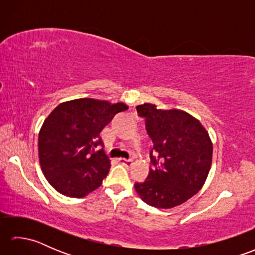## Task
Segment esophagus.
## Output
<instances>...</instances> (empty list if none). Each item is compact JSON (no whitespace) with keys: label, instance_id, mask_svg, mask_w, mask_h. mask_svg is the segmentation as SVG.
<instances>
[{"label":"esophagus","instance_id":"esophagus-1","mask_svg":"<svg viewBox=\"0 0 255 255\" xmlns=\"http://www.w3.org/2000/svg\"><path fill=\"white\" fill-rule=\"evenodd\" d=\"M119 162H121V164L128 166V165H130V163L132 162V160H130V159H125V158H121V159H119Z\"/></svg>","mask_w":255,"mask_h":255}]
</instances>
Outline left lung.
<instances>
[{"label": "left lung", "mask_w": 255, "mask_h": 255, "mask_svg": "<svg viewBox=\"0 0 255 255\" xmlns=\"http://www.w3.org/2000/svg\"><path fill=\"white\" fill-rule=\"evenodd\" d=\"M152 139L151 165L143 183L134 189L144 203L169 209L185 203L203 187L211 166L213 143L198 119L180 110L137 106Z\"/></svg>", "instance_id": "1"}]
</instances>
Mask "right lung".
<instances>
[{"mask_svg":"<svg viewBox=\"0 0 255 255\" xmlns=\"http://www.w3.org/2000/svg\"><path fill=\"white\" fill-rule=\"evenodd\" d=\"M126 110L124 103L79 99L61 103L50 113L39 131L38 154L42 173L56 191L81 198L101 186L111 161L100 133Z\"/></svg>","mask_w":255,"mask_h":255,"instance_id":"1","label":"right lung"}]
</instances>
